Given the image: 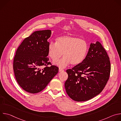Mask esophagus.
<instances>
[{"label":"esophagus","instance_id":"1","mask_svg":"<svg viewBox=\"0 0 121 121\" xmlns=\"http://www.w3.org/2000/svg\"><path fill=\"white\" fill-rule=\"evenodd\" d=\"M64 71V70L63 69L61 68H59V72H62V71Z\"/></svg>","mask_w":121,"mask_h":121}]
</instances>
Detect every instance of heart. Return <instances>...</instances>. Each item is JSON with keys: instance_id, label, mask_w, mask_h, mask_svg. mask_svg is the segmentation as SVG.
<instances>
[{"instance_id": "b5f03b06", "label": "heart", "mask_w": 121, "mask_h": 121, "mask_svg": "<svg viewBox=\"0 0 121 121\" xmlns=\"http://www.w3.org/2000/svg\"><path fill=\"white\" fill-rule=\"evenodd\" d=\"M88 50V44L85 40L78 37L65 35L58 37L56 42H51L48 45V56L53 61L64 56L54 63L64 68L71 63L77 65L85 59Z\"/></svg>"}]
</instances>
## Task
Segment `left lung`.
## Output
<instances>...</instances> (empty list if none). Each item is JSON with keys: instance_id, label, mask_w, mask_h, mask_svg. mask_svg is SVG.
<instances>
[{"instance_id": "left-lung-1", "label": "left lung", "mask_w": 121, "mask_h": 121, "mask_svg": "<svg viewBox=\"0 0 121 121\" xmlns=\"http://www.w3.org/2000/svg\"><path fill=\"white\" fill-rule=\"evenodd\" d=\"M68 78L65 83L67 95L77 101L88 100L99 94L109 79V57L101 43H91L84 60L66 70Z\"/></svg>"}]
</instances>
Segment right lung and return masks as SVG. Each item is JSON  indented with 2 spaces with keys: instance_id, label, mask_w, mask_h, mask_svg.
<instances>
[{
  "instance_id": "right-lung-1",
  "label": "right lung",
  "mask_w": 121,
  "mask_h": 121,
  "mask_svg": "<svg viewBox=\"0 0 121 121\" xmlns=\"http://www.w3.org/2000/svg\"><path fill=\"white\" fill-rule=\"evenodd\" d=\"M51 35L50 30L34 31L16 51L13 65L15 77L21 87L28 92L43 91L58 72V67L52 65L47 57L50 43L47 40Z\"/></svg>"
}]
</instances>
